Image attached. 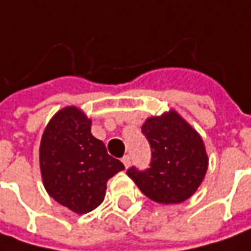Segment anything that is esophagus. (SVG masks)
Returning a JSON list of instances; mask_svg holds the SVG:
<instances>
[{"label":"esophagus","instance_id":"obj_1","mask_svg":"<svg viewBox=\"0 0 251 251\" xmlns=\"http://www.w3.org/2000/svg\"><path fill=\"white\" fill-rule=\"evenodd\" d=\"M122 163L125 165V168H129V165H130V156L129 155H124L122 156Z\"/></svg>","mask_w":251,"mask_h":251}]
</instances>
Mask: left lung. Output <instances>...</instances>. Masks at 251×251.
<instances>
[{
    "label": "left lung",
    "mask_w": 251,
    "mask_h": 251,
    "mask_svg": "<svg viewBox=\"0 0 251 251\" xmlns=\"http://www.w3.org/2000/svg\"><path fill=\"white\" fill-rule=\"evenodd\" d=\"M151 147L150 168L127 169L140 191L158 203H181L194 195L207 170L203 140L176 111L148 118L141 126Z\"/></svg>",
    "instance_id": "8db88e82"
}]
</instances>
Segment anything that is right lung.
<instances>
[{
    "mask_svg": "<svg viewBox=\"0 0 251 251\" xmlns=\"http://www.w3.org/2000/svg\"><path fill=\"white\" fill-rule=\"evenodd\" d=\"M90 126L79 108L66 107L49 121L41 139L44 187L57 203L78 214L96 209L104 201L107 181L125 169L92 136Z\"/></svg>",
    "mask_w": 251,
    "mask_h": 251,
    "instance_id": "right-lung-1",
    "label": "right lung"
}]
</instances>
